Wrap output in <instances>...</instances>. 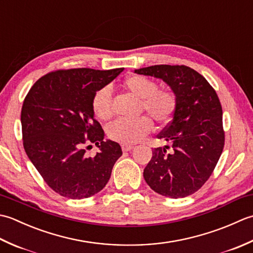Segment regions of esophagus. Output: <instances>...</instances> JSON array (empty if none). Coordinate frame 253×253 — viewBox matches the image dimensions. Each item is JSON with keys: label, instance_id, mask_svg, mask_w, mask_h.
I'll list each match as a JSON object with an SVG mask.
<instances>
[{"label": "esophagus", "instance_id": "esophagus-1", "mask_svg": "<svg viewBox=\"0 0 253 253\" xmlns=\"http://www.w3.org/2000/svg\"><path fill=\"white\" fill-rule=\"evenodd\" d=\"M133 149V146H130V144H123L122 146V150L124 152H127V151H130V150Z\"/></svg>", "mask_w": 253, "mask_h": 253}]
</instances>
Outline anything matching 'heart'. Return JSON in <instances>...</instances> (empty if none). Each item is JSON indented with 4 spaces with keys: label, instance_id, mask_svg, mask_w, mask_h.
Masks as SVG:
<instances>
[{
    "label": "heart",
    "instance_id": "heart-1",
    "mask_svg": "<svg viewBox=\"0 0 253 253\" xmlns=\"http://www.w3.org/2000/svg\"><path fill=\"white\" fill-rule=\"evenodd\" d=\"M123 87L130 94L141 101V111H146L152 120L163 125L169 123L176 110V96L168 90H160L154 80L133 75L123 82ZM92 110L101 121L112 117L111 91L107 87L99 89L93 95ZM152 122L147 116L135 121L118 120L107 128V135L116 142L131 144L140 141L150 132Z\"/></svg>",
    "mask_w": 253,
    "mask_h": 253
}]
</instances>
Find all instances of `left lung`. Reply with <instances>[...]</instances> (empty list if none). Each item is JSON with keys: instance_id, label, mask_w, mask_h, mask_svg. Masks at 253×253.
<instances>
[{"instance_id": "1", "label": "left lung", "mask_w": 253, "mask_h": 253, "mask_svg": "<svg viewBox=\"0 0 253 253\" xmlns=\"http://www.w3.org/2000/svg\"><path fill=\"white\" fill-rule=\"evenodd\" d=\"M135 73L159 78L176 96L169 126L158 136L171 151L155 148L143 177L152 190L169 198H185L204 185L224 148L222 106L211 84L195 69L184 65H154Z\"/></svg>"}]
</instances>
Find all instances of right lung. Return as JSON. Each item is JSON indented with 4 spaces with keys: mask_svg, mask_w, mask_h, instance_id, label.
<instances>
[{
    "mask_svg": "<svg viewBox=\"0 0 253 253\" xmlns=\"http://www.w3.org/2000/svg\"><path fill=\"white\" fill-rule=\"evenodd\" d=\"M123 71L74 68L49 73L37 80L25 98L20 115L25 151L58 195L89 198L109 181L123 152L117 142L103 140L92 99ZM90 142L100 150L94 157L85 155L84 144Z\"/></svg>",
    "mask_w": 253,
    "mask_h": 253,
    "instance_id": "1",
    "label": "right lung"
}]
</instances>
